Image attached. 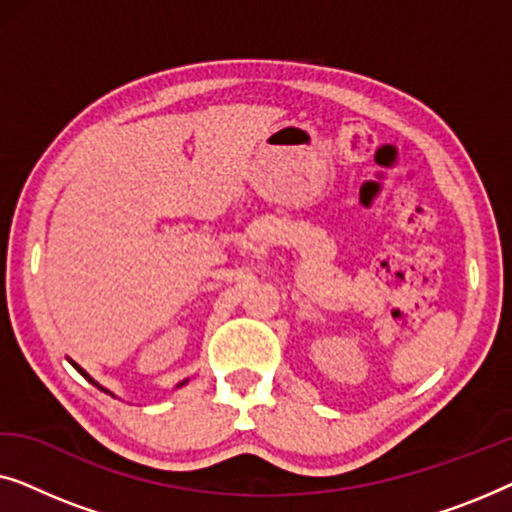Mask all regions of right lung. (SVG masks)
Masks as SVG:
<instances>
[{"mask_svg": "<svg viewBox=\"0 0 512 512\" xmlns=\"http://www.w3.org/2000/svg\"><path fill=\"white\" fill-rule=\"evenodd\" d=\"M72 366H74L76 370H79V373H81L83 377H86V380H88V382H93V384H95V387H100V384H97L95 380H90V377L86 375V370H83V368H79V366H76V363H74V361H72ZM181 384H184V382H181ZM100 389H102V387H100ZM102 391H107V389H102ZM107 394H109V391H107Z\"/></svg>", "mask_w": 512, "mask_h": 512, "instance_id": "1", "label": "right lung"}]
</instances>
